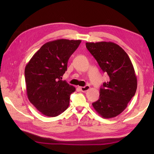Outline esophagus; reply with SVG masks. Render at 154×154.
Instances as JSON below:
<instances>
[{
    "label": "esophagus",
    "mask_w": 154,
    "mask_h": 154,
    "mask_svg": "<svg viewBox=\"0 0 154 154\" xmlns=\"http://www.w3.org/2000/svg\"><path fill=\"white\" fill-rule=\"evenodd\" d=\"M80 89H81V91H82V92H85V91H87L88 90L90 89V86L86 85L85 87H81Z\"/></svg>",
    "instance_id": "esophagus-1"
}]
</instances>
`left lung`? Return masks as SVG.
Here are the masks:
<instances>
[{"mask_svg": "<svg viewBox=\"0 0 154 154\" xmlns=\"http://www.w3.org/2000/svg\"><path fill=\"white\" fill-rule=\"evenodd\" d=\"M86 47L109 77L93 106L104 119L116 117L125 110L136 93L137 77L132 61L125 51L113 42H87Z\"/></svg>", "mask_w": 154, "mask_h": 154, "instance_id": "obj_1", "label": "left lung"}]
</instances>
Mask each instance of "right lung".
<instances>
[{"mask_svg":"<svg viewBox=\"0 0 154 154\" xmlns=\"http://www.w3.org/2000/svg\"><path fill=\"white\" fill-rule=\"evenodd\" d=\"M81 40L60 39L47 42L26 65V93L30 102L45 116L54 117L66 110L75 88L62 81L67 62Z\"/></svg>","mask_w":154,"mask_h":154,"instance_id":"add662e5","label":"right lung"}]
</instances>
